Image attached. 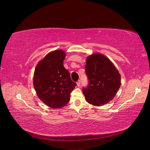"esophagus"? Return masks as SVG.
<instances>
[{
  "label": "esophagus",
  "mask_w": 150,
  "mask_h": 150,
  "mask_svg": "<svg viewBox=\"0 0 150 150\" xmlns=\"http://www.w3.org/2000/svg\"><path fill=\"white\" fill-rule=\"evenodd\" d=\"M76 83H77V86H78V87H79V86H80V85H81V81H80V80H79V81H78V82H77Z\"/></svg>",
  "instance_id": "1"
}]
</instances>
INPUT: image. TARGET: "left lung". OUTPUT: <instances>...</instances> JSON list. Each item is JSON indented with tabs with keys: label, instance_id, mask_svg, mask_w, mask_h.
<instances>
[{
	"label": "left lung",
	"instance_id": "8db88e82",
	"mask_svg": "<svg viewBox=\"0 0 150 150\" xmlns=\"http://www.w3.org/2000/svg\"><path fill=\"white\" fill-rule=\"evenodd\" d=\"M85 70L89 81L83 88L86 101L100 106L112 100L121 86V76L112 62L101 54H93L86 59Z\"/></svg>",
	"mask_w": 150,
	"mask_h": 150
}]
</instances>
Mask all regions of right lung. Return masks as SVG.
I'll return each mask as SVG.
<instances>
[{"label": "right lung", "instance_id": "right-lung-1", "mask_svg": "<svg viewBox=\"0 0 150 150\" xmlns=\"http://www.w3.org/2000/svg\"><path fill=\"white\" fill-rule=\"evenodd\" d=\"M66 53L56 50L47 54L36 66L33 84L38 98L50 108H61L70 100L76 86L63 66Z\"/></svg>", "mask_w": 150, "mask_h": 150}]
</instances>
